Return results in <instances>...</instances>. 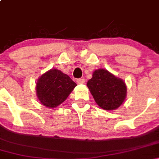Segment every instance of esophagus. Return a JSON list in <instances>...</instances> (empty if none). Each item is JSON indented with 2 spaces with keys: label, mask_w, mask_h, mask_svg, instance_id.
Here are the masks:
<instances>
[{
  "label": "esophagus",
  "mask_w": 159,
  "mask_h": 159,
  "mask_svg": "<svg viewBox=\"0 0 159 159\" xmlns=\"http://www.w3.org/2000/svg\"><path fill=\"white\" fill-rule=\"evenodd\" d=\"M85 79L84 78H78L77 79V83L78 84H84Z\"/></svg>",
  "instance_id": "34e87169"
}]
</instances>
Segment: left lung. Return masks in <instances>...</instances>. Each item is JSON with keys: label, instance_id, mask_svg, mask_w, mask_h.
<instances>
[{"label": "left lung", "instance_id": "obj_1", "mask_svg": "<svg viewBox=\"0 0 159 159\" xmlns=\"http://www.w3.org/2000/svg\"><path fill=\"white\" fill-rule=\"evenodd\" d=\"M87 86L95 102L104 110L113 111L118 108L126 97L127 88L123 80L106 69L95 70Z\"/></svg>", "mask_w": 159, "mask_h": 159}]
</instances>
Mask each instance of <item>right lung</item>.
<instances>
[{"label": "right lung", "mask_w": 159, "mask_h": 159, "mask_svg": "<svg viewBox=\"0 0 159 159\" xmlns=\"http://www.w3.org/2000/svg\"><path fill=\"white\" fill-rule=\"evenodd\" d=\"M77 86L66 74L52 69L42 75L36 83V96L45 106L54 108L66 99Z\"/></svg>", "instance_id": "right-lung-1"}]
</instances>
